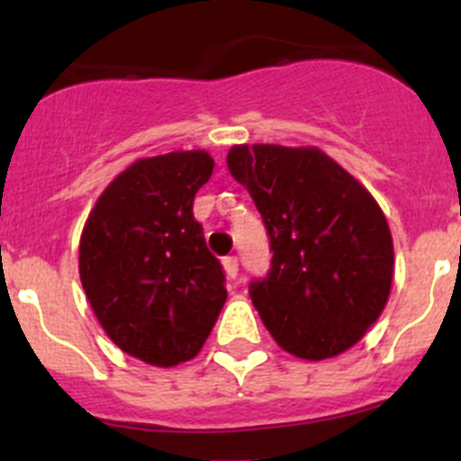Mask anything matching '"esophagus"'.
<instances>
[{"instance_id":"34e87169","label":"esophagus","mask_w":461,"mask_h":461,"mask_svg":"<svg viewBox=\"0 0 461 461\" xmlns=\"http://www.w3.org/2000/svg\"><path fill=\"white\" fill-rule=\"evenodd\" d=\"M238 267H240V263L235 256H228V258H223V272H226L228 279H235V276H238Z\"/></svg>"}]
</instances>
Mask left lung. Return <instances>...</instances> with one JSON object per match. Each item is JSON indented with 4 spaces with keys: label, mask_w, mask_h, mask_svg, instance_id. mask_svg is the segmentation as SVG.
<instances>
[{
    "label": "left lung",
    "mask_w": 461,
    "mask_h": 461,
    "mask_svg": "<svg viewBox=\"0 0 461 461\" xmlns=\"http://www.w3.org/2000/svg\"><path fill=\"white\" fill-rule=\"evenodd\" d=\"M226 164L270 235V275L249 286L270 335L303 360L348 351L393 288V235L376 198L312 145H233Z\"/></svg>",
    "instance_id": "left-lung-1"
}]
</instances>
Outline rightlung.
<instances>
[{
    "label": "right lung",
    "instance_id": "add662e5",
    "mask_svg": "<svg viewBox=\"0 0 461 461\" xmlns=\"http://www.w3.org/2000/svg\"><path fill=\"white\" fill-rule=\"evenodd\" d=\"M205 149L142 157L94 203L78 272L94 316L126 356L175 367L198 356L226 303L194 198L212 177Z\"/></svg>",
    "mask_w": 461,
    "mask_h": 461
}]
</instances>
